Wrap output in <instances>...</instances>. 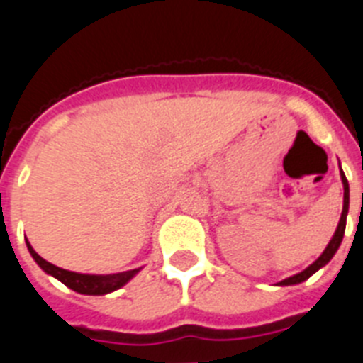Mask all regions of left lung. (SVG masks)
Returning <instances> with one entry per match:
<instances>
[{"label":"left lung","mask_w":363,"mask_h":363,"mask_svg":"<svg viewBox=\"0 0 363 363\" xmlns=\"http://www.w3.org/2000/svg\"><path fill=\"white\" fill-rule=\"evenodd\" d=\"M340 178H342V185H344V209H342V216H340L338 227H336L335 234H333L331 242L327 243L325 251H323L318 258L314 259L309 267L303 269V271L298 272V274H293V277L285 278V280H281L280 284H277V285H296V284H301V281H306L307 278L313 277L314 272L320 271L323 265L329 264L333 256L336 255V251H338L340 243H342V240H344L345 221H347V213H349V184H347V178H345L344 171H342V167H340Z\"/></svg>","instance_id":"obj_1"}]
</instances>
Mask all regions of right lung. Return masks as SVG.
Here are the masks:
<instances>
[{"label":"right lung","mask_w":363,"mask_h":363,"mask_svg":"<svg viewBox=\"0 0 363 363\" xmlns=\"http://www.w3.org/2000/svg\"><path fill=\"white\" fill-rule=\"evenodd\" d=\"M25 242H27V249L28 252H30L32 258H34V262H36L47 274L54 277L56 280L62 281L63 285H67L69 289L76 291V293L79 294L104 296V294L114 293V291L121 289L125 284H129L138 272L142 271V267L130 269V271L123 272H114V274H83V272L67 271V269L56 267L54 264H50V262L41 258V256L32 249V245L28 243L27 238H25Z\"/></svg>","instance_id":"obj_1"}]
</instances>
